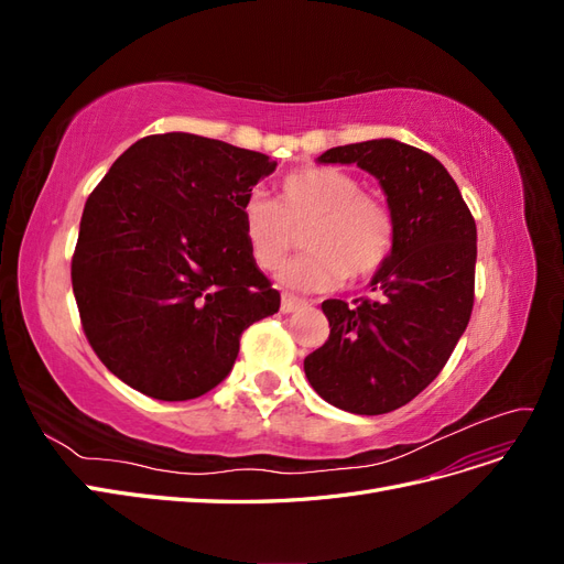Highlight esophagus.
Returning a JSON list of instances; mask_svg holds the SVG:
<instances>
[{"mask_svg":"<svg viewBox=\"0 0 564 564\" xmlns=\"http://www.w3.org/2000/svg\"><path fill=\"white\" fill-rule=\"evenodd\" d=\"M305 305H308V301H303V299H299V296H292V294H282V313L284 315H289V313H296V311H301V308H305Z\"/></svg>","mask_w":564,"mask_h":564,"instance_id":"1","label":"esophagus"}]
</instances>
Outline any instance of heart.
Segmentation results:
<instances>
[{
  "instance_id": "b5f03b06",
  "label": "heart",
  "mask_w": 564,
  "mask_h": 564,
  "mask_svg": "<svg viewBox=\"0 0 564 564\" xmlns=\"http://www.w3.org/2000/svg\"><path fill=\"white\" fill-rule=\"evenodd\" d=\"M303 232L308 253L280 272L294 292H332L381 270L392 251L395 226L362 183L334 166H311L280 183V202L253 193L242 207V237L251 261L278 270Z\"/></svg>"
}]
</instances>
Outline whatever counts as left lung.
<instances>
[{"instance_id": "1", "label": "left lung", "mask_w": 564, "mask_h": 564, "mask_svg": "<svg viewBox=\"0 0 564 564\" xmlns=\"http://www.w3.org/2000/svg\"><path fill=\"white\" fill-rule=\"evenodd\" d=\"M319 164H357L379 181L395 226L377 299H329L327 344L303 360L322 400L350 414H388L447 365L473 313L477 230L458 185L433 155L395 139L338 145Z\"/></svg>"}]
</instances>
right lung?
<instances>
[{
	"mask_svg": "<svg viewBox=\"0 0 564 564\" xmlns=\"http://www.w3.org/2000/svg\"><path fill=\"white\" fill-rule=\"evenodd\" d=\"M261 152L172 131L135 141L84 204L73 292L119 381L164 402L224 381L280 292L251 261L242 207L275 172Z\"/></svg>",
	"mask_w": 564,
	"mask_h": 564,
	"instance_id": "1",
	"label": "right lung"
}]
</instances>
